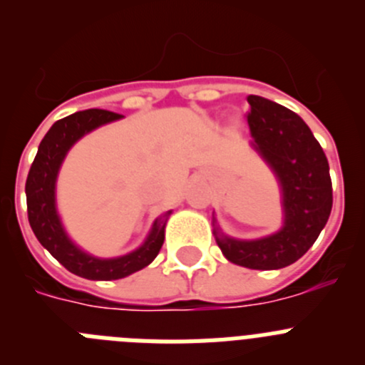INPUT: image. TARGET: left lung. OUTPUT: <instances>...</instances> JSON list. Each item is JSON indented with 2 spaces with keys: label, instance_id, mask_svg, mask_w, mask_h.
I'll return each mask as SVG.
<instances>
[{
  "label": "left lung",
  "instance_id": "8db88e82",
  "mask_svg": "<svg viewBox=\"0 0 365 365\" xmlns=\"http://www.w3.org/2000/svg\"><path fill=\"white\" fill-rule=\"evenodd\" d=\"M252 146L272 168L283 195V227L252 241L227 237L217 227L215 241L235 265L274 270L292 265L318 240L333 208L329 163L309 125L291 109L263 96H248ZM215 225V219H214Z\"/></svg>",
  "mask_w": 365,
  "mask_h": 365
}]
</instances>
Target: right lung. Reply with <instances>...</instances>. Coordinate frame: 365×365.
Listing matches in <instances>:
<instances>
[{
  "label": "right lung",
  "instance_id": "right-lung-1",
  "mask_svg": "<svg viewBox=\"0 0 365 365\" xmlns=\"http://www.w3.org/2000/svg\"><path fill=\"white\" fill-rule=\"evenodd\" d=\"M122 115L106 111V109H87L54 122L53 128L47 131L43 140L40 143L38 153L34 157L31 170H29L25 193H27V214L31 228L41 245L51 252L54 259H58L69 272L76 274L80 278L96 279V282H109L120 279L144 269L157 257L160 247L164 243V227L166 219H157L144 241L137 250L120 257L102 259L91 254L83 252L66 234L56 212V177L60 172L67 151L73 148L76 140L96 130L98 125L108 122L118 120Z\"/></svg>",
  "mask_w": 365,
  "mask_h": 365
}]
</instances>
